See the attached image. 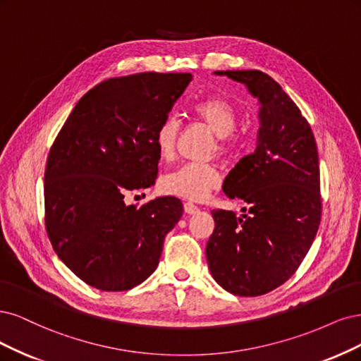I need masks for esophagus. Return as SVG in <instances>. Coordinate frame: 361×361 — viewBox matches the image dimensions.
I'll return each instance as SVG.
<instances>
[{
  "label": "esophagus",
  "instance_id": "34e87169",
  "mask_svg": "<svg viewBox=\"0 0 361 361\" xmlns=\"http://www.w3.org/2000/svg\"><path fill=\"white\" fill-rule=\"evenodd\" d=\"M184 212L188 214H196L197 212H200V207L195 205L193 202H185L184 204Z\"/></svg>",
  "mask_w": 361,
  "mask_h": 361
}]
</instances>
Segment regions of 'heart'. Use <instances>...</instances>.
<instances>
[{
	"instance_id": "b5f03b06",
	"label": "heart",
	"mask_w": 361,
	"mask_h": 361,
	"mask_svg": "<svg viewBox=\"0 0 361 361\" xmlns=\"http://www.w3.org/2000/svg\"><path fill=\"white\" fill-rule=\"evenodd\" d=\"M192 114L210 127L217 136V149L225 153L232 147L231 133L237 124V112L232 104L222 97H207L192 104ZM178 121L176 117H166L160 121L154 132V144L161 159H169L176 149ZM220 181L219 171L205 164H185L168 172L161 178V190L184 200L202 201L217 188Z\"/></svg>"
}]
</instances>
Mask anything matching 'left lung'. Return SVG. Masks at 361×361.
Listing matches in <instances>:
<instances>
[{
    "instance_id": "left-lung-1",
    "label": "left lung",
    "mask_w": 361,
    "mask_h": 361,
    "mask_svg": "<svg viewBox=\"0 0 361 361\" xmlns=\"http://www.w3.org/2000/svg\"><path fill=\"white\" fill-rule=\"evenodd\" d=\"M259 102L257 148L231 169L224 192L247 208L213 210L207 262L228 293L258 297L285 283L303 262L321 222L315 137L297 104L259 71H222ZM248 212L247 215L243 213Z\"/></svg>"
}]
</instances>
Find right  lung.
Here are the masks:
<instances>
[{
  "mask_svg": "<svg viewBox=\"0 0 361 361\" xmlns=\"http://www.w3.org/2000/svg\"><path fill=\"white\" fill-rule=\"evenodd\" d=\"M192 79L148 72L103 80L55 139L44 171L46 231L58 258L92 288L118 293L142 283L183 216L178 197L137 208L124 195L154 184V132Z\"/></svg>",
  "mask_w": 361,
  "mask_h": 361,
  "instance_id": "right-lung-1",
  "label": "right lung"
}]
</instances>
